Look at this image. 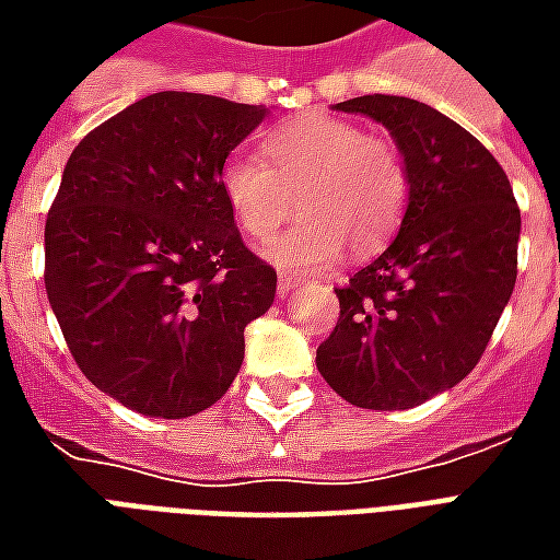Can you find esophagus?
I'll list each match as a JSON object with an SVG mask.
<instances>
[{
	"mask_svg": "<svg viewBox=\"0 0 560 560\" xmlns=\"http://www.w3.org/2000/svg\"><path fill=\"white\" fill-rule=\"evenodd\" d=\"M293 288H300V279L296 276H279V293L284 296V293H291Z\"/></svg>",
	"mask_w": 560,
	"mask_h": 560,
	"instance_id": "1",
	"label": "esophagus"
}]
</instances>
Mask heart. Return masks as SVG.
<instances>
[{"instance_id": "1", "label": "heart", "mask_w": 560, "mask_h": 560, "mask_svg": "<svg viewBox=\"0 0 560 560\" xmlns=\"http://www.w3.org/2000/svg\"><path fill=\"white\" fill-rule=\"evenodd\" d=\"M219 191L236 228L257 243L303 209L267 257L281 269L308 272L332 264L345 245L357 255L381 252L405 221L411 176L389 140L315 110L267 131L260 159L224 161Z\"/></svg>"}]
</instances>
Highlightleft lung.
<instances>
[{"mask_svg": "<svg viewBox=\"0 0 560 560\" xmlns=\"http://www.w3.org/2000/svg\"><path fill=\"white\" fill-rule=\"evenodd\" d=\"M336 110L389 128L411 197L387 252L336 288L317 372L357 408L405 411L480 363L516 284L518 203L492 152L429 104L360 95Z\"/></svg>", "mask_w": 560, "mask_h": 560, "instance_id": "left-lung-1", "label": "left lung"}]
</instances>
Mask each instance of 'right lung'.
Masks as SVG:
<instances>
[{"label": "right lung", "instance_id": "1", "mask_svg": "<svg viewBox=\"0 0 560 560\" xmlns=\"http://www.w3.org/2000/svg\"><path fill=\"white\" fill-rule=\"evenodd\" d=\"M264 107L155 92L92 128L44 224V288L80 372L147 417L183 420L228 393L276 269L219 191Z\"/></svg>", "mask_w": 560, "mask_h": 560}]
</instances>
